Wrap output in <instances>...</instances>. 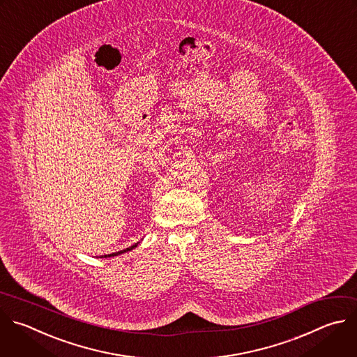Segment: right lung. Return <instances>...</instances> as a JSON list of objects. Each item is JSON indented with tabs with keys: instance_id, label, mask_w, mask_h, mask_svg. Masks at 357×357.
Segmentation results:
<instances>
[{
	"instance_id": "add662e5",
	"label": "right lung",
	"mask_w": 357,
	"mask_h": 357,
	"mask_svg": "<svg viewBox=\"0 0 357 357\" xmlns=\"http://www.w3.org/2000/svg\"><path fill=\"white\" fill-rule=\"evenodd\" d=\"M139 245V243L137 244H135V245H132V247H129V248H126V250H123V251H119V252H113V254H109V255H105V258H110V257H116V255H121V254H125V252H128V251H132L133 248H136ZM103 258V257H102Z\"/></svg>"
}]
</instances>
